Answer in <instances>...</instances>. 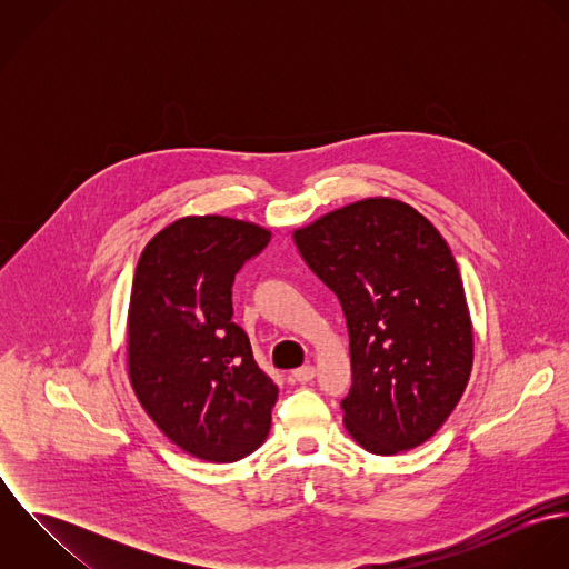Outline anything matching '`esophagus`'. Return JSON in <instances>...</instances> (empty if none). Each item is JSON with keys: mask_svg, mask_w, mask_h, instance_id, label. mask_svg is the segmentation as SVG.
Returning <instances> with one entry per match:
<instances>
[{"mask_svg": "<svg viewBox=\"0 0 569 569\" xmlns=\"http://www.w3.org/2000/svg\"><path fill=\"white\" fill-rule=\"evenodd\" d=\"M291 377H293V381H298V383H309V381L316 377V368H313V366H302V368L293 370Z\"/></svg>", "mask_w": 569, "mask_h": 569, "instance_id": "34e87169", "label": "esophagus"}]
</instances>
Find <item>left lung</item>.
Returning <instances> with one entry per match:
<instances>
[{"label":"left lung","instance_id":"left-lung-1","mask_svg":"<svg viewBox=\"0 0 569 569\" xmlns=\"http://www.w3.org/2000/svg\"><path fill=\"white\" fill-rule=\"evenodd\" d=\"M293 243L346 316L352 440L377 456L427 442L473 368V322L442 234L406 201L368 197L293 230Z\"/></svg>","mask_w":569,"mask_h":569}]
</instances>
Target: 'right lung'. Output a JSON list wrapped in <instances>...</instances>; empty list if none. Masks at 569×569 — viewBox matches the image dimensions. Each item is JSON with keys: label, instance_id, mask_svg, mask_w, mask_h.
<instances>
[{"label": "right lung", "instance_id": "1", "mask_svg": "<svg viewBox=\"0 0 569 569\" xmlns=\"http://www.w3.org/2000/svg\"><path fill=\"white\" fill-rule=\"evenodd\" d=\"M271 232L221 214L181 217L140 256L127 313L131 388L163 436L192 458L237 462L271 427L278 386L232 322V282Z\"/></svg>", "mask_w": 569, "mask_h": 569}]
</instances>
